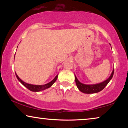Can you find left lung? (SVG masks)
Here are the masks:
<instances>
[{
	"label": "left lung",
	"mask_w": 128,
	"mask_h": 128,
	"mask_svg": "<svg viewBox=\"0 0 128 128\" xmlns=\"http://www.w3.org/2000/svg\"><path fill=\"white\" fill-rule=\"evenodd\" d=\"M114 72V69H113L111 76H110V78L108 79L105 80L104 82H102V83L96 84H84L80 83L78 78H77L76 76L74 75L75 82H76V86L78 88V90L86 94L96 93V92H98L103 90L105 88V87L108 84V83H109L110 80H111V78H112Z\"/></svg>",
	"instance_id": "1"
}]
</instances>
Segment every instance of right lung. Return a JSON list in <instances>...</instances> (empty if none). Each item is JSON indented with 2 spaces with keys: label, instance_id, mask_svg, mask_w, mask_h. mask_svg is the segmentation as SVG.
I'll use <instances>...</instances> for the list:
<instances>
[{
  "label": "right lung",
  "instance_id": "right-lung-1",
  "mask_svg": "<svg viewBox=\"0 0 128 128\" xmlns=\"http://www.w3.org/2000/svg\"><path fill=\"white\" fill-rule=\"evenodd\" d=\"M16 76L17 79L18 80V81L20 82L22 85L26 87H27V88L30 91H32V92H40V91L45 90V89L50 88V87H51L52 85L55 83L58 78V75H56L55 78H54L51 82H50V83L45 84L44 85H34V84H30L25 83V82H23L22 80H21L20 78H19V77L17 76L16 73Z\"/></svg>",
  "mask_w": 128,
  "mask_h": 128
}]
</instances>
